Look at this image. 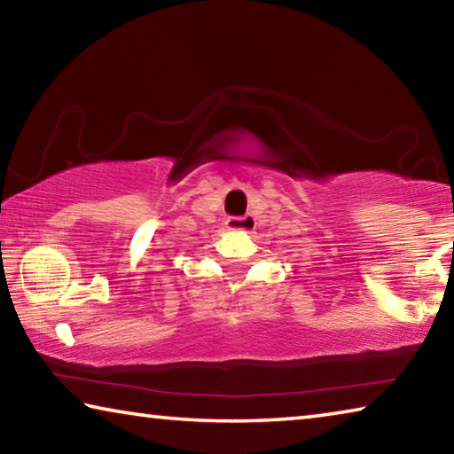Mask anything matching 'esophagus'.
<instances>
[{
	"label": "esophagus",
	"mask_w": 454,
	"mask_h": 454,
	"mask_svg": "<svg viewBox=\"0 0 454 454\" xmlns=\"http://www.w3.org/2000/svg\"><path fill=\"white\" fill-rule=\"evenodd\" d=\"M226 224L230 230H242V232H250V230H254L256 220H254V216H250V214H246V216L228 218Z\"/></svg>",
	"instance_id": "1"
}]
</instances>
